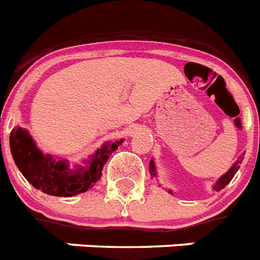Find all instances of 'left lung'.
I'll list each match as a JSON object with an SVG mask.
<instances>
[{
    "instance_id": "1",
    "label": "left lung",
    "mask_w": 260,
    "mask_h": 260,
    "mask_svg": "<svg viewBox=\"0 0 260 260\" xmlns=\"http://www.w3.org/2000/svg\"><path fill=\"white\" fill-rule=\"evenodd\" d=\"M239 163H242L241 157H239V159L236 161V163L233 164V167L230 168V170L228 171V172H226L225 175H223V176L219 177L218 181H217V183L214 184V187H213V189L217 190V192H218V190H221V189H223V188H225L226 185H228V184L230 183V181H232V179H233V177H234V175L237 174V171L239 170ZM150 174L154 175V176H155V175H156V174H155V163H154V160H150ZM170 193H172V190H170Z\"/></svg>"
}]
</instances>
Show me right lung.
<instances>
[{
  "label": "right lung",
  "mask_w": 260,
  "mask_h": 260,
  "mask_svg": "<svg viewBox=\"0 0 260 260\" xmlns=\"http://www.w3.org/2000/svg\"><path fill=\"white\" fill-rule=\"evenodd\" d=\"M122 142H108L86 161L88 167L73 171L66 160L56 161L51 155H44L22 127L13 128L10 133V151L17 167L32 187L51 196L72 197L93 187L103 175L104 164Z\"/></svg>",
  "instance_id": "right-lung-1"
}]
</instances>
